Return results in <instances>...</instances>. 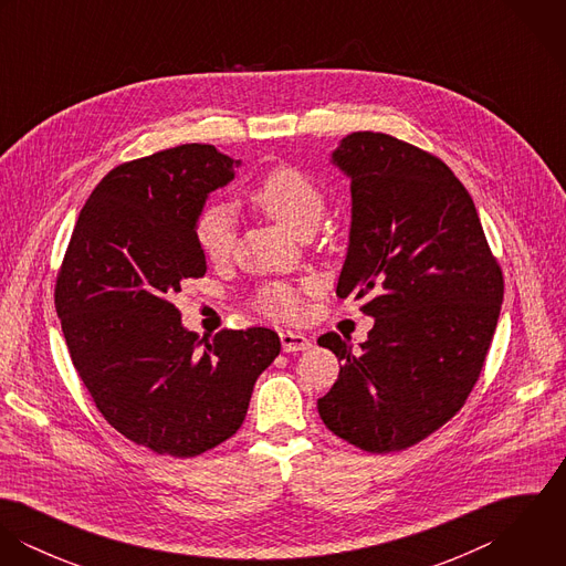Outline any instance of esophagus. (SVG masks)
Here are the masks:
<instances>
[{"label": "esophagus", "instance_id": "34e87169", "mask_svg": "<svg viewBox=\"0 0 566 566\" xmlns=\"http://www.w3.org/2000/svg\"><path fill=\"white\" fill-rule=\"evenodd\" d=\"M281 344H283V350H285V353H296V350H307V348H312V339H310L305 333H301V331H290V328L281 331Z\"/></svg>", "mask_w": 566, "mask_h": 566}]
</instances>
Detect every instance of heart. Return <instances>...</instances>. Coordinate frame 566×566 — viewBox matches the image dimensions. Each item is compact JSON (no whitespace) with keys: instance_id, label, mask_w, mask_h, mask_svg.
<instances>
[{"instance_id":"b5f03b06","label":"heart","mask_w":566,"mask_h":566,"mask_svg":"<svg viewBox=\"0 0 566 566\" xmlns=\"http://www.w3.org/2000/svg\"><path fill=\"white\" fill-rule=\"evenodd\" d=\"M248 200L254 209L281 224L294 235L314 231L323 218L324 193L321 185L294 165L270 167L250 189ZM193 235L205 259L224 261L235 243L231 211L222 205L202 209L193 224ZM256 305L272 316L298 318L303 307L298 292L285 283H268L256 292Z\"/></svg>"}]
</instances>
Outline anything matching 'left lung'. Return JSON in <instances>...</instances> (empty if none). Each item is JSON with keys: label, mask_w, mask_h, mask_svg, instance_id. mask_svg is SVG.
<instances>
[{"label": "left lung", "mask_w": 566, "mask_h": 566, "mask_svg": "<svg viewBox=\"0 0 566 566\" xmlns=\"http://www.w3.org/2000/svg\"><path fill=\"white\" fill-rule=\"evenodd\" d=\"M350 176L353 224L339 298L364 301L368 339L318 337L342 359L318 399L324 424L368 453L405 451L467 403L494 335L503 272L467 187L436 155L386 133L333 153Z\"/></svg>", "instance_id": "8db88e82"}]
</instances>
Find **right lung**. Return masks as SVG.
<instances>
[{
  "label": "right lung",
  "instance_id": "1",
  "mask_svg": "<svg viewBox=\"0 0 566 566\" xmlns=\"http://www.w3.org/2000/svg\"><path fill=\"white\" fill-rule=\"evenodd\" d=\"M240 161L185 144L113 167L84 202L56 274L63 335L97 411L159 455H200L242 427L276 331L222 328L200 347L171 296L205 276L193 224Z\"/></svg>",
  "mask_w": 566,
  "mask_h": 566
}]
</instances>
